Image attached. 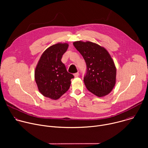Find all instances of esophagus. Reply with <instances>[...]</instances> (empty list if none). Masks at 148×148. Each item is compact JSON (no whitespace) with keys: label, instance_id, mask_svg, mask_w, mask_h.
<instances>
[{"label":"esophagus","instance_id":"1","mask_svg":"<svg viewBox=\"0 0 148 148\" xmlns=\"http://www.w3.org/2000/svg\"><path fill=\"white\" fill-rule=\"evenodd\" d=\"M74 77H78V75H79V73L77 72V73H75V74H74Z\"/></svg>","mask_w":148,"mask_h":148}]
</instances>
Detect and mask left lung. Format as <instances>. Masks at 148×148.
Returning <instances> with one entry per match:
<instances>
[{
	"instance_id": "obj_1",
	"label": "left lung",
	"mask_w": 148,
	"mask_h": 148,
	"mask_svg": "<svg viewBox=\"0 0 148 148\" xmlns=\"http://www.w3.org/2000/svg\"><path fill=\"white\" fill-rule=\"evenodd\" d=\"M73 45L86 62L84 82L87 90L99 97L108 94L116 80V68L108 52L90 41H75Z\"/></svg>"
}]
</instances>
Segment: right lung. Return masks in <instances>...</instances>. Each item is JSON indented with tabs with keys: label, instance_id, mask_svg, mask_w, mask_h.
<instances>
[{
	"label": "right lung",
	"instance_id": "right-lung-1",
	"mask_svg": "<svg viewBox=\"0 0 148 148\" xmlns=\"http://www.w3.org/2000/svg\"><path fill=\"white\" fill-rule=\"evenodd\" d=\"M68 47L67 43L53 45L45 51L38 61L35 80L39 91L46 97L57 99L70 87L71 79L74 77L67 72L61 60Z\"/></svg>",
	"mask_w": 148,
	"mask_h": 148
}]
</instances>
